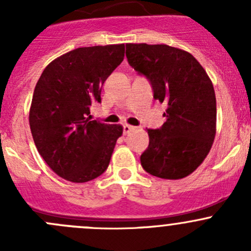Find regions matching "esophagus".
<instances>
[{
  "label": "esophagus",
  "instance_id": "34e87169",
  "mask_svg": "<svg viewBox=\"0 0 251 251\" xmlns=\"http://www.w3.org/2000/svg\"><path fill=\"white\" fill-rule=\"evenodd\" d=\"M123 127H124V135H127V133L130 132V131L132 130V128H133L132 126H131V125H127V124H125V125H124Z\"/></svg>",
  "mask_w": 251,
  "mask_h": 251
}]
</instances>
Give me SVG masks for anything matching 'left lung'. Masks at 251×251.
I'll return each instance as SVG.
<instances>
[{
    "mask_svg": "<svg viewBox=\"0 0 251 251\" xmlns=\"http://www.w3.org/2000/svg\"><path fill=\"white\" fill-rule=\"evenodd\" d=\"M128 64L151 83L154 100L165 102L166 121L148 128L141 165L153 176L179 179L204 161L216 135L214 86L201 63L168 45L126 44Z\"/></svg>",
    "mask_w": 251,
    "mask_h": 251,
    "instance_id": "obj_1",
    "label": "left lung"
}]
</instances>
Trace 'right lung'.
Here are the masks:
<instances>
[{
	"mask_svg": "<svg viewBox=\"0 0 251 251\" xmlns=\"http://www.w3.org/2000/svg\"><path fill=\"white\" fill-rule=\"evenodd\" d=\"M125 45L80 47L45 68L35 86L30 130L40 155L58 176L83 183L110 163L121 125L90 120L107 77L124 60Z\"/></svg>",
	"mask_w": 251,
	"mask_h": 251,
	"instance_id": "obj_1",
	"label": "right lung"
}]
</instances>
